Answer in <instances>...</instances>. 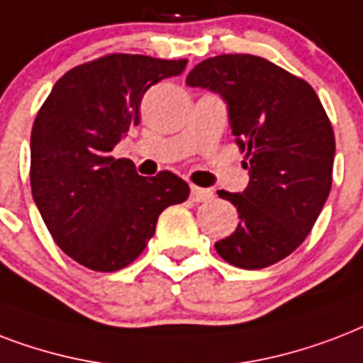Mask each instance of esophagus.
Instances as JSON below:
<instances>
[{"mask_svg": "<svg viewBox=\"0 0 363 363\" xmlns=\"http://www.w3.org/2000/svg\"><path fill=\"white\" fill-rule=\"evenodd\" d=\"M212 191L202 189V187H196V185H191V201L193 202H206L212 199Z\"/></svg>", "mask_w": 363, "mask_h": 363, "instance_id": "1", "label": "esophagus"}]
</instances>
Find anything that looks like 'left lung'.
Returning <instances> with one entry per match:
<instances>
[{"mask_svg":"<svg viewBox=\"0 0 363 363\" xmlns=\"http://www.w3.org/2000/svg\"><path fill=\"white\" fill-rule=\"evenodd\" d=\"M185 83L223 98L246 153L248 187L220 191L240 221L216 250L240 269L274 265L301 246L330 195L335 136L320 98L307 81L254 55L202 60Z\"/></svg>","mask_w":363,"mask_h":363,"instance_id":"1","label":"left lung"}]
</instances>
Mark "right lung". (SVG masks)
I'll use <instances>...</instances> for the list:
<instances>
[{"mask_svg":"<svg viewBox=\"0 0 363 363\" xmlns=\"http://www.w3.org/2000/svg\"><path fill=\"white\" fill-rule=\"evenodd\" d=\"M187 60L108 55L69 69L33 121L30 184L45 225L86 269L119 271L155 235L164 208L189 196L176 174L143 178L111 151L140 123L145 91L179 75Z\"/></svg>","mask_w":363,"mask_h":363,"instance_id":"add662e5","label":"right lung"}]
</instances>
